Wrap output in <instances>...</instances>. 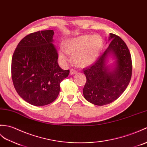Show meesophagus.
<instances>
[{"label":"esophagus","mask_w":147,"mask_h":147,"mask_svg":"<svg viewBox=\"0 0 147 147\" xmlns=\"http://www.w3.org/2000/svg\"><path fill=\"white\" fill-rule=\"evenodd\" d=\"M76 73H77V71L76 70H74L73 69H71V71H70V74H76Z\"/></svg>","instance_id":"34e87169"}]
</instances>
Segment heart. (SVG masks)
Returning a JSON list of instances; mask_svg holds the SVG:
<instances>
[{
	"label": "heart",
	"mask_w": 147,
	"mask_h": 147,
	"mask_svg": "<svg viewBox=\"0 0 147 147\" xmlns=\"http://www.w3.org/2000/svg\"><path fill=\"white\" fill-rule=\"evenodd\" d=\"M103 47V39L99 35L85 34L66 40L64 49L66 53L72 56L73 63L79 67H86L93 64ZM59 58L66 63L68 58L65 53L61 51Z\"/></svg>",
	"instance_id": "obj_1"
}]
</instances>
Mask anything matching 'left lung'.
I'll return each mask as SVG.
<instances>
[{
	"label": "left lung",
	"instance_id": "8db88e82",
	"mask_svg": "<svg viewBox=\"0 0 147 147\" xmlns=\"http://www.w3.org/2000/svg\"><path fill=\"white\" fill-rule=\"evenodd\" d=\"M111 40L103 54L92 65L83 70L86 77L84 97L98 106L110 104L118 99L125 91L131 78V57L127 44L114 34H110L108 40ZM110 55L115 59L113 68L107 65Z\"/></svg>",
	"mask_w": 147,
	"mask_h": 147
}]
</instances>
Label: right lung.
I'll return each mask as SVG.
<instances>
[{"label": "right lung", "instance_id": "right-lung-1", "mask_svg": "<svg viewBox=\"0 0 147 147\" xmlns=\"http://www.w3.org/2000/svg\"><path fill=\"white\" fill-rule=\"evenodd\" d=\"M54 34L53 30H47L26 36L18 44L12 58V79L16 91L24 100L37 107L56 100L61 82L69 73L57 63Z\"/></svg>", "mask_w": 147, "mask_h": 147}]
</instances>
